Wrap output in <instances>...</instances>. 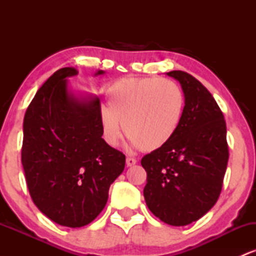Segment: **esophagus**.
<instances>
[{"mask_svg":"<svg viewBox=\"0 0 256 256\" xmlns=\"http://www.w3.org/2000/svg\"><path fill=\"white\" fill-rule=\"evenodd\" d=\"M136 162H137V160L134 158H126V165H128V167L136 165Z\"/></svg>","mask_w":256,"mask_h":256,"instance_id":"esophagus-1","label":"esophagus"}]
</instances>
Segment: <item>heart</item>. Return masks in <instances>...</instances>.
Here are the masks:
<instances>
[{"label":"heart","instance_id":"b5f03b06","mask_svg":"<svg viewBox=\"0 0 256 256\" xmlns=\"http://www.w3.org/2000/svg\"><path fill=\"white\" fill-rule=\"evenodd\" d=\"M108 107L98 110V124L107 144H118L122 125L134 146L152 152L177 132L184 112L182 88L166 78L126 77L106 91Z\"/></svg>","mask_w":256,"mask_h":256}]
</instances>
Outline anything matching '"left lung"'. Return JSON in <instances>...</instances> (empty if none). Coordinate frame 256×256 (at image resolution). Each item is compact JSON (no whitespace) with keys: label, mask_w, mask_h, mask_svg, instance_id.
<instances>
[{"label":"left lung","mask_w":256,"mask_h":256,"mask_svg":"<svg viewBox=\"0 0 256 256\" xmlns=\"http://www.w3.org/2000/svg\"><path fill=\"white\" fill-rule=\"evenodd\" d=\"M167 76L180 83L183 118L166 146L142 158L143 195L161 222L184 226L204 216L222 192L228 160L226 124L212 94L198 79L183 71Z\"/></svg>","instance_id":"left-lung-1"}]
</instances>
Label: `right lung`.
<instances>
[{
  "label": "right lung",
  "instance_id": "add662e5",
  "mask_svg": "<svg viewBox=\"0 0 256 256\" xmlns=\"http://www.w3.org/2000/svg\"><path fill=\"white\" fill-rule=\"evenodd\" d=\"M76 74L73 67L60 68L40 88L25 113L22 148L32 201L67 228L90 224L102 212L125 167V155L102 138L98 98L67 90V78Z\"/></svg>",
  "mask_w": 256,
  "mask_h": 256
}]
</instances>
